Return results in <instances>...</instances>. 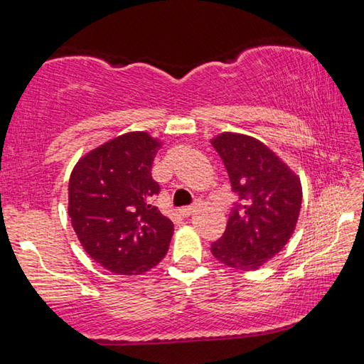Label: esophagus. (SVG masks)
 I'll return each instance as SVG.
<instances>
[{
	"label": "esophagus",
	"mask_w": 364,
	"mask_h": 364,
	"mask_svg": "<svg viewBox=\"0 0 364 364\" xmlns=\"http://www.w3.org/2000/svg\"><path fill=\"white\" fill-rule=\"evenodd\" d=\"M194 212H196V207H183V208H180V215L184 218L191 217V215H193Z\"/></svg>",
	"instance_id": "esophagus-1"
}]
</instances>
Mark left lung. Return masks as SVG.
<instances>
[{
  "label": "left lung",
  "instance_id": "obj_1",
  "mask_svg": "<svg viewBox=\"0 0 364 364\" xmlns=\"http://www.w3.org/2000/svg\"><path fill=\"white\" fill-rule=\"evenodd\" d=\"M210 143L241 199L210 250L226 267L258 269L294 234L301 207L300 178L267 144L247 134L225 132Z\"/></svg>",
  "mask_w": 364,
  "mask_h": 364
}]
</instances>
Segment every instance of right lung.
<instances>
[{"label": "right lung", "instance_id": "add662e5", "mask_svg": "<svg viewBox=\"0 0 364 364\" xmlns=\"http://www.w3.org/2000/svg\"><path fill=\"white\" fill-rule=\"evenodd\" d=\"M162 143L146 132L120 134L78 160L69 181V217L83 249L115 274H143L167 254L173 223L152 199L151 168Z\"/></svg>", "mask_w": 364, "mask_h": 364}]
</instances>
